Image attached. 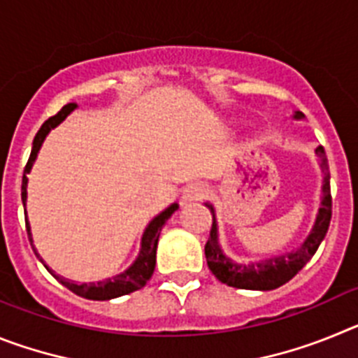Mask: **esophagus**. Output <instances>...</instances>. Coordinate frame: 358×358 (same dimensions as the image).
Masks as SVG:
<instances>
[{
    "mask_svg": "<svg viewBox=\"0 0 358 358\" xmlns=\"http://www.w3.org/2000/svg\"><path fill=\"white\" fill-rule=\"evenodd\" d=\"M208 195V188L202 182H192L182 189V201L185 202H197Z\"/></svg>",
    "mask_w": 358,
    "mask_h": 358,
    "instance_id": "1",
    "label": "esophagus"
}]
</instances>
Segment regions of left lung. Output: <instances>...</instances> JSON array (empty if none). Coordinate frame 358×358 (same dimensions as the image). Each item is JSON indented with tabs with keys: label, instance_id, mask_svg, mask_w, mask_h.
<instances>
[{
	"label": "left lung",
	"instance_id": "8db88e82",
	"mask_svg": "<svg viewBox=\"0 0 358 358\" xmlns=\"http://www.w3.org/2000/svg\"><path fill=\"white\" fill-rule=\"evenodd\" d=\"M294 120H305V115L296 110L292 116ZM315 156L321 161L322 170V185H321V206H319L315 222L310 229L308 236L297 249L289 252H281L276 256H268L265 260L249 262V264H238L227 258L226 252L220 248L218 242V224L215 215L213 204L206 202L213 215V226L210 231V238L206 242V262L211 273L218 281L235 289L245 290H274L278 287L285 285L287 281L292 280L299 271L306 265V262L315 255L317 248L327 236L328 226L331 218V195H330V172H328V159L324 148H315Z\"/></svg>",
	"mask_w": 358,
	"mask_h": 358
}]
</instances>
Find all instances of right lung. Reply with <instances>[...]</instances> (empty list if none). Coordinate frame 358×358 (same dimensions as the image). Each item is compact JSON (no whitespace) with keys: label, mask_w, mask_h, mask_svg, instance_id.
I'll return each instance as SVG.
<instances>
[{"label":"right lung","mask_w":358,"mask_h":358,"mask_svg":"<svg viewBox=\"0 0 358 358\" xmlns=\"http://www.w3.org/2000/svg\"><path fill=\"white\" fill-rule=\"evenodd\" d=\"M77 109V103H68V106L62 107L55 116L48 118L46 122L41 125L39 132L34 138V143H31V154L28 157V163L24 166V173H23V186H21V199H23V206L27 208V186H28V173H30L31 166L36 163L37 154H39L41 147H43L44 140H46V136L50 134L52 129H55L57 125H61L69 115H71L73 110ZM179 204L173 202L170 204L169 208H164L159 215L152 218L148 226L145 227L143 236H141V245H140V252L136 256V260L129 265L123 273L116 274L113 278H106V280L100 281H90V283H77V281L66 280V278L59 276L48 267V265L44 264V260L41 258V255L37 252L36 245H34V238H31V229H30V222H28L27 217V210H24V220H27V233H28V240H30V245L36 252V256L43 262V265L48 268V273L55 278L59 283L66 287V289L71 290L73 294H77V296L85 297V299H93V301H109V299H115V297L125 296V294H131L134 290H140L147 285V281L150 280L152 274H154V268H156V251H157V240H159V233L163 229V226L166 224L170 217L177 211Z\"/></svg>","instance_id":"1"}]
</instances>
